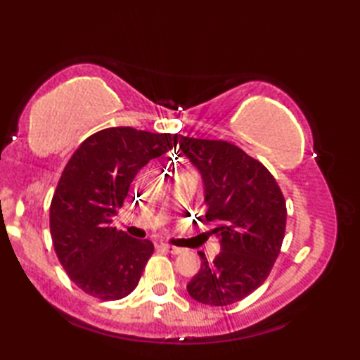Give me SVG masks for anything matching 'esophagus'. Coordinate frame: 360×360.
<instances>
[{"instance_id": "34e87169", "label": "esophagus", "mask_w": 360, "mask_h": 360, "mask_svg": "<svg viewBox=\"0 0 360 360\" xmlns=\"http://www.w3.org/2000/svg\"><path fill=\"white\" fill-rule=\"evenodd\" d=\"M160 248L162 249H165L167 252H170V254H173V255H178V254H182V252H184V249L182 248H176V246H172V244H160Z\"/></svg>"}]
</instances>
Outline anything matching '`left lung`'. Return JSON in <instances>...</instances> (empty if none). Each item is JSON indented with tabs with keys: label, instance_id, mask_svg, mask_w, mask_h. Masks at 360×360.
<instances>
[{
	"label": "left lung",
	"instance_id": "8db88e82",
	"mask_svg": "<svg viewBox=\"0 0 360 360\" xmlns=\"http://www.w3.org/2000/svg\"><path fill=\"white\" fill-rule=\"evenodd\" d=\"M179 147L201 172L209 209L221 236L219 255L187 285L196 302L227 307L254 292L269 277L286 231V201L267 168L226 141L181 136Z\"/></svg>",
	"mask_w": 360,
	"mask_h": 360
}]
</instances>
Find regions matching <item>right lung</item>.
<instances>
[{"instance_id":"1","label":"right lung","mask_w":360,"mask_h":360,"mask_svg":"<svg viewBox=\"0 0 360 360\" xmlns=\"http://www.w3.org/2000/svg\"><path fill=\"white\" fill-rule=\"evenodd\" d=\"M178 134L111 127L75 150L51 201L53 249L70 278L98 300L131 294L155 246L117 231L112 219L137 172L176 148Z\"/></svg>"}]
</instances>
